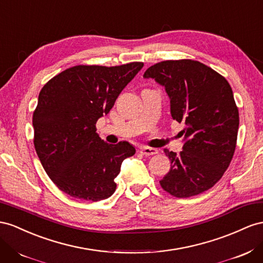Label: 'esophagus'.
<instances>
[{"label":"esophagus","instance_id":"1","mask_svg":"<svg viewBox=\"0 0 263 263\" xmlns=\"http://www.w3.org/2000/svg\"><path fill=\"white\" fill-rule=\"evenodd\" d=\"M139 153H140L141 155H144V156H153V155L157 154L158 151H157V149L151 148V147H143V148H140Z\"/></svg>","mask_w":263,"mask_h":263}]
</instances>
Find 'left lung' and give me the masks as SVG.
<instances>
[{"label": "left lung", "mask_w": 263, "mask_h": 263, "mask_svg": "<svg viewBox=\"0 0 263 263\" xmlns=\"http://www.w3.org/2000/svg\"><path fill=\"white\" fill-rule=\"evenodd\" d=\"M144 77L165 87L172 117L186 125L180 154L164 151L172 167L161 188L177 198L210 189L229 167L237 145L239 111L229 83L193 60L157 63Z\"/></svg>", "instance_id": "obj_1"}]
</instances>
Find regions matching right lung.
<instances>
[{"mask_svg": "<svg viewBox=\"0 0 263 263\" xmlns=\"http://www.w3.org/2000/svg\"><path fill=\"white\" fill-rule=\"evenodd\" d=\"M143 66L77 65L41 89L33 112L35 151L49 178L70 197L99 201L115 193L122 162L136 149L127 141L105 143L96 122Z\"/></svg>", "mask_w": 263, "mask_h": 263, "instance_id": "add662e5", "label": "right lung"}]
</instances>
